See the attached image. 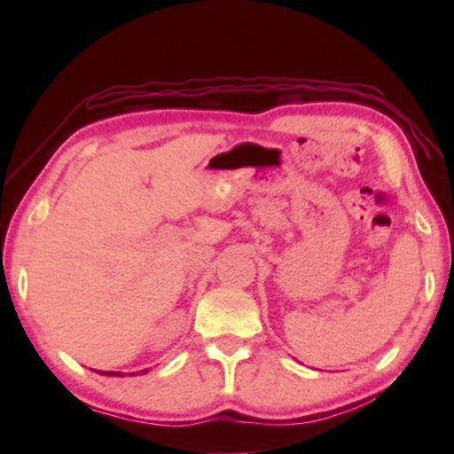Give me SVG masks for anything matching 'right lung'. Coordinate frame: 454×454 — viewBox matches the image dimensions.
I'll use <instances>...</instances> for the list:
<instances>
[{"mask_svg":"<svg viewBox=\"0 0 454 454\" xmlns=\"http://www.w3.org/2000/svg\"><path fill=\"white\" fill-rule=\"evenodd\" d=\"M99 374H107V376H121V372H99Z\"/></svg>","mask_w":454,"mask_h":454,"instance_id":"add662e5","label":"right lung"}]
</instances>
